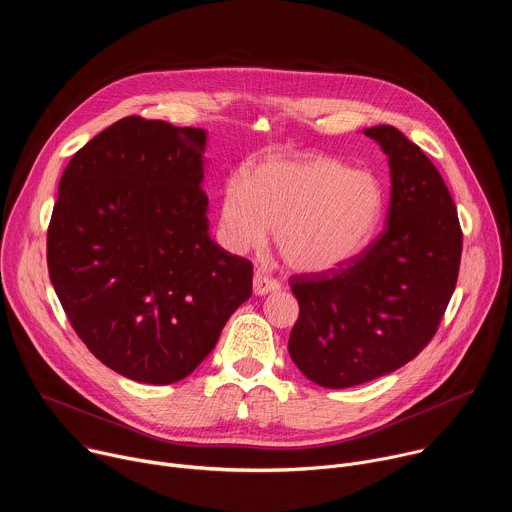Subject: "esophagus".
Here are the masks:
<instances>
[{
	"instance_id": "esophagus-1",
	"label": "esophagus",
	"mask_w": 512,
	"mask_h": 512,
	"mask_svg": "<svg viewBox=\"0 0 512 512\" xmlns=\"http://www.w3.org/2000/svg\"><path fill=\"white\" fill-rule=\"evenodd\" d=\"M281 285L277 279L269 277L267 273L263 271H255V277H253V291L255 296H267L271 294V291H277Z\"/></svg>"
}]
</instances>
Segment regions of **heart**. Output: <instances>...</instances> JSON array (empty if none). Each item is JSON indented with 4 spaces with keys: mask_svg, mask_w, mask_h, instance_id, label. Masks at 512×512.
Masks as SVG:
<instances>
[{
    "mask_svg": "<svg viewBox=\"0 0 512 512\" xmlns=\"http://www.w3.org/2000/svg\"><path fill=\"white\" fill-rule=\"evenodd\" d=\"M383 210L385 190L375 174L316 154L275 156L255 164L247 182H225L218 229L235 253L261 249L275 231L287 267L324 273L369 245Z\"/></svg>",
    "mask_w": 512,
    "mask_h": 512,
    "instance_id": "b5f03b06",
    "label": "heart"
}]
</instances>
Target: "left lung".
<instances>
[{
	"instance_id": "1",
	"label": "left lung",
	"mask_w": 512,
	"mask_h": 512,
	"mask_svg": "<svg viewBox=\"0 0 512 512\" xmlns=\"http://www.w3.org/2000/svg\"><path fill=\"white\" fill-rule=\"evenodd\" d=\"M362 133L389 158L385 231L344 267L291 279L300 318L287 350L326 389L369 383L415 358L440 326L462 257L456 204L429 158L397 127Z\"/></svg>"
}]
</instances>
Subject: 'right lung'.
<instances>
[{"instance_id": "right-lung-1", "label": "right lung", "mask_w": 512, "mask_h": 512, "mask_svg": "<svg viewBox=\"0 0 512 512\" xmlns=\"http://www.w3.org/2000/svg\"><path fill=\"white\" fill-rule=\"evenodd\" d=\"M208 133L125 117L72 156L48 227V273L87 348L150 385L188 377L251 298V261L208 233Z\"/></svg>"}]
</instances>
